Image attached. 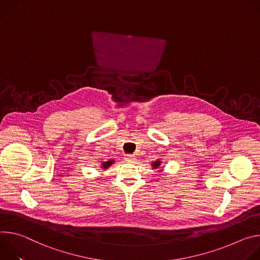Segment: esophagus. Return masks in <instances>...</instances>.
Segmentation results:
<instances>
[{"label": "esophagus", "instance_id": "1", "mask_svg": "<svg viewBox=\"0 0 260 260\" xmlns=\"http://www.w3.org/2000/svg\"><path fill=\"white\" fill-rule=\"evenodd\" d=\"M126 159H127L128 162H131V163H133L135 161V157L133 155H127Z\"/></svg>", "mask_w": 260, "mask_h": 260}]
</instances>
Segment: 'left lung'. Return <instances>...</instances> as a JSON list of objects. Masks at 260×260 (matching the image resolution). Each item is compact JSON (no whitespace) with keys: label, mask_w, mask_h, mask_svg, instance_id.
Masks as SVG:
<instances>
[{"label":"left lung","mask_w":260,"mask_h":260,"mask_svg":"<svg viewBox=\"0 0 260 260\" xmlns=\"http://www.w3.org/2000/svg\"><path fill=\"white\" fill-rule=\"evenodd\" d=\"M161 164V161H159V160H157V161H155L153 164H152V166H153V168L154 169H156V168H158L159 167V165Z\"/></svg>","instance_id":"1"}]
</instances>
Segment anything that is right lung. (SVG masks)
<instances>
[{"instance_id":"obj_1","label":"right lung","mask_w":260,"mask_h":260,"mask_svg":"<svg viewBox=\"0 0 260 260\" xmlns=\"http://www.w3.org/2000/svg\"><path fill=\"white\" fill-rule=\"evenodd\" d=\"M112 163H113V160H110V161H107V162H103L102 167L105 169V168H107L108 166H110Z\"/></svg>"}]
</instances>
